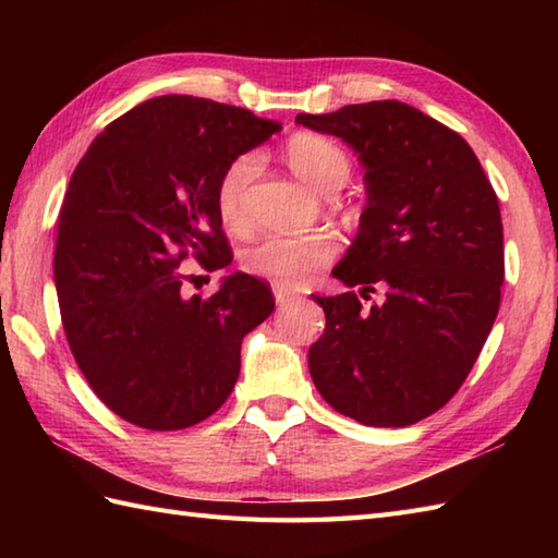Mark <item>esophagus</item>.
<instances>
[{
  "instance_id": "obj_1",
  "label": "esophagus",
  "mask_w": 558,
  "mask_h": 558,
  "mask_svg": "<svg viewBox=\"0 0 558 558\" xmlns=\"http://www.w3.org/2000/svg\"><path fill=\"white\" fill-rule=\"evenodd\" d=\"M272 298H276V302L282 306V304H292L302 300V294L298 290H290L286 286H272Z\"/></svg>"
}]
</instances>
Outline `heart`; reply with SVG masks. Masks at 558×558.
Here are the masks:
<instances>
[{"label": "heart", "mask_w": 558, "mask_h": 558, "mask_svg": "<svg viewBox=\"0 0 558 558\" xmlns=\"http://www.w3.org/2000/svg\"><path fill=\"white\" fill-rule=\"evenodd\" d=\"M286 158L292 172L316 192L326 194L336 182H345L348 156L333 141L316 134H298L288 141ZM258 172V158L254 153L236 158L222 172L218 182L216 204L220 218L230 228L244 220L246 189ZM336 254V244L328 234H302V236H268L246 254V268L260 278L276 280L278 286L298 288L310 282L318 268H324Z\"/></svg>", "instance_id": "b5f03b06"}]
</instances>
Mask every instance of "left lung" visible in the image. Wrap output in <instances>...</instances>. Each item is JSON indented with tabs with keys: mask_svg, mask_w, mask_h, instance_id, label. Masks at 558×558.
Here are the masks:
<instances>
[{
	"mask_svg": "<svg viewBox=\"0 0 558 558\" xmlns=\"http://www.w3.org/2000/svg\"><path fill=\"white\" fill-rule=\"evenodd\" d=\"M338 136L364 168L360 230L333 278L354 292L314 298L326 330L310 374L330 408L366 426H408L456 396L487 342L504 286L499 198L453 129L398 100L298 114Z\"/></svg>",
	"mask_w": 558,
	"mask_h": 558,
	"instance_id": "1",
	"label": "left lung"
}]
</instances>
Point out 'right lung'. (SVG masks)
<instances>
[{"label": "right lung", "instance_id": "1", "mask_svg": "<svg viewBox=\"0 0 558 558\" xmlns=\"http://www.w3.org/2000/svg\"><path fill=\"white\" fill-rule=\"evenodd\" d=\"M234 105L160 96L93 141L66 189L54 248L64 333L96 396L122 420L177 432L210 417L240 376L242 340L272 294L246 272L184 298L180 264L230 266L216 194L242 153L280 132Z\"/></svg>", "mask_w": 558, "mask_h": 558}]
</instances>
